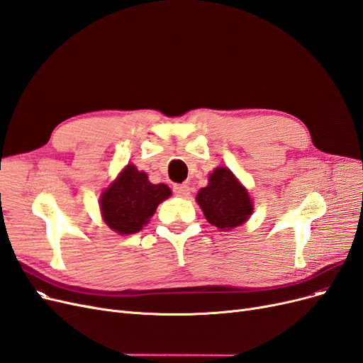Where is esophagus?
<instances>
[{"label": "esophagus", "instance_id": "34e87169", "mask_svg": "<svg viewBox=\"0 0 363 363\" xmlns=\"http://www.w3.org/2000/svg\"><path fill=\"white\" fill-rule=\"evenodd\" d=\"M173 191L177 196L181 197H189L190 196V186L185 185V184H174L173 185Z\"/></svg>", "mask_w": 363, "mask_h": 363}]
</instances>
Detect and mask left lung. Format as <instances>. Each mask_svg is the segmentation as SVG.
<instances>
[{
    "label": "left lung",
    "mask_w": 363,
    "mask_h": 363,
    "mask_svg": "<svg viewBox=\"0 0 363 363\" xmlns=\"http://www.w3.org/2000/svg\"><path fill=\"white\" fill-rule=\"evenodd\" d=\"M196 201L208 223L220 230H230L247 221L253 203L247 190L228 167H217L209 174V182L199 190Z\"/></svg>",
    "instance_id": "left-lung-1"
}]
</instances>
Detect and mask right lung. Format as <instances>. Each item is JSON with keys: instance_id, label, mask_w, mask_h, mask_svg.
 <instances>
[{"instance_id": "add662e5", "label": "right lung", "mask_w": 363, "mask_h": 363, "mask_svg": "<svg viewBox=\"0 0 363 363\" xmlns=\"http://www.w3.org/2000/svg\"><path fill=\"white\" fill-rule=\"evenodd\" d=\"M170 194L167 185L149 182L145 172L128 164L101 194L102 218L119 235H130L147 225L157 206Z\"/></svg>"}]
</instances>
